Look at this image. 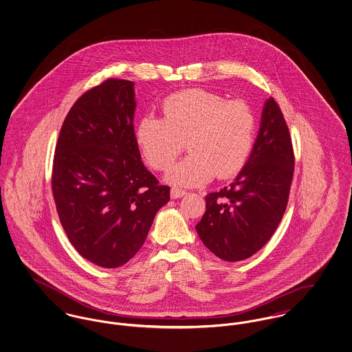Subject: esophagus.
I'll return each mask as SVG.
<instances>
[{
	"instance_id": "obj_1",
	"label": "esophagus",
	"mask_w": 352,
	"mask_h": 352,
	"mask_svg": "<svg viewBox=\"0 0 352 352\" xmlns=\"http://www.w3.org/2000/svg\"><path fill=\"white\" fill-rule=\"evenodd\" d=\"M186 195V191L182 190V188H177V187H173L171 188V191H170V197L173 198V199H178V198H182Z\"/></svg>"
}]
</instances>
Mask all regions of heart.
<instances>
[{
	"instance_id": "b5f03b06",
	"label": "heart",
	"mask_w": 352,
	"mask_h": 352,
	"mask_svg": "<svg viewBox=\"0 0 352 352\" xmlns=\"http://www.w3.org/2000/svg\"><path fill=\"white\" fill-rule=\"evenodd\" d=\"M162 113V118H140L134 138L155 170L168 168L187 142L191 155L168 170V184L201 186L214 175L230 179L247 165L256 138V116L245 101L227 100L195 88L168 96Z\"/></svg>"
}]
</instances>
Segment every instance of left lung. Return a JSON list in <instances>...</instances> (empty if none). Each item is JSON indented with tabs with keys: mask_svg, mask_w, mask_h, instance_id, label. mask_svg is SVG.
<instances>
[{
	"mask_svg": "<svg viewBox=\"0 0 352 352\" xmlns=\"http://www.w3.org/2000/svg\"><path fill=\"white\" fill-rule=\"evenodd\" d=\"M293 173L290 133L278 104L269 98L247 165L228 187L206 197V212L195 226L203 244L224 261L260 251L284 217Z\"/></svg>",
	"mask_w": 352,
	"mask_h": 352,
	"instance_id": "left-lung-1",
	"label": "left lung"
}]
</instances>
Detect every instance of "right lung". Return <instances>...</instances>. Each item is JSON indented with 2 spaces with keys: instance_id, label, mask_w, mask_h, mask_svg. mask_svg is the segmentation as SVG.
<instances>
[{
  "instance_id": "1",
  "label": "right lung",
  "mask_w": 352,
  "mask_h": 352,
  "mask_svg": "<svg viewBox=\"0 0 352 352\" xmlns=\"http://www.w3.org/2000/svg\"><path fill=\"white\" fill-rule=\"evenodd\" d=\"M134 83L107 79L82 95L62 125L52 195L74 248L102 268L128 263L170 201L134 138Z\"/></svg>"
}]
</instances>
